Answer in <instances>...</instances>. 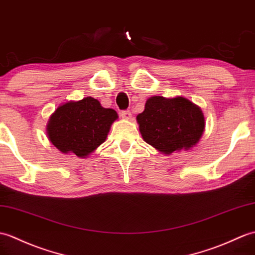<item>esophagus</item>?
<instances>
[{
	"mask_svg": "<svg viewBox=\"0 0 255 255\" xmlns=\"http://www.w3.org/2000/svg\"><path fill=\"white\" fill-rule=\"evenodd\" d=\"M121 116H122V118H124V120L129 121L130 118H131V112H130V111H123L121 113Z\"/></svg>",
	"mask_w": 255,
	"mask_h": 255,
	"instance_id": "1",
	"label": "esophagus"
}]
</instances>
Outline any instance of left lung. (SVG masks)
I'll list each match as a JSON object with an SVG mask.
<instances>
[{"label":"left lung","instance_id":"1","mask_svg":"<svg viewBox=\"0 0 255 255\" xmlns=\"http://www.w3.org/2000/svg\"><path fill=\"white\" fill-rule=\"evenodd\" d=\"M137 123L143 140L165 155L191 150L205 130L202 110L183 97H150Z\"/></svg>","mask_w":255,"mask_h":255}]
</instances>
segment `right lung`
<instances>
[{
    "mask_svg": "<svg viewBox=\"0 0 255 255\" xmlns=\"http://www.w3.org/2000/svg\"><path fill=\"white\" fill-rule=\"evenodd\" d=\"M117 120L116 111L105 109L97 99L86 97L57 106L46 124V135L64 154L74 153L87 158L105 142L112 124Z\"/></svg>",
    "mask_w": 255,
    "mask_h": 255,
    "instance_id": "add662e5",
    "label": "right lung"
}]
</instances>
